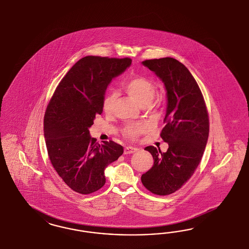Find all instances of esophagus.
Segmentation results:
<instances>
[{
  "mask_svg": "<svg viewBox=\"0 0 249 249\" xmlns=\"http://www.w3.org/2000/svg\"><path fill=\"white\" fill-rule=\"evenodd\" d=\"M138 148H136V147H131V146H128V147H126L125 149H124V154H130V153H134L136 151H138Z\"/></svg>",
  "mask_w": 249,
  "mask_h": 249,
  "instance_id": "esophagus-1",
  "label": "esophagus"
}]
</instances>
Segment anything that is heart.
<instances>
[{
    "label": "heart",
    "instance_id": "heart-1",
    "mask_svg": "<svg viewBox=\"0 0 249 249\" xmlns=\"http://www.w3.org/2000/svg\"><path fill=\"white\" fill-rule=\"evenodd\" d=\"M125 90L140 106L149 104L155 94V85L143 76L130 78L125 84ZM116 95L109 93L103 100V109L108 112L112 109ZM144 129L143 125H129L124 129V134L128 138H136Z\"/></svg>",
    "mask_w": 249,
    "mask_h": 249
}]
</instances>
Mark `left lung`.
<instances>
[{
    "label": "left lung",
    "instance_id": "1",
    "mask_svg": "<svg viewBox=\"0 0 249 249\" xmlns=\"http://www.w3.org/2000/svg\"><path fill=\"white\" fill-rule=\"evenodd\" d=\"M142 64L164 84L167 107L160 137L169 145L165 152L153 146L145 148L154 163L142 175V182L154 195L168 196L188 181L203 157L209 135L208 113L199 86L181 62L164 57Z\"/></svg>",
    "mask_w": 249,
    "mask_h": 249
}]
</instances>
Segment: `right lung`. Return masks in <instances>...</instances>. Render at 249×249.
I'll list each match as a JSON object with an SVG mask.
<instances>
[{"label":"right lung","mask_w":249,"mask_h":249,"mask_svg":"<svg viewBox=\"0 0 249 249\" xmlns=\"http://www.w3.org/2000/svg\"><path fill=\"white\" fill-rule=\"evenodd\" d=\"M130 65L129 58L85 56L63 77L47 106L44 135L49 159L76 193L101 188L106 168L123 153V147L112 141L98 143L89 128L103 111L107 86Z\"/></svg>","instance_id":"right-lung-1"}]
</instances>
